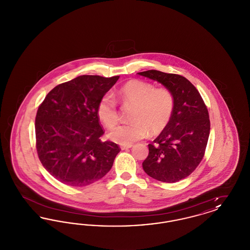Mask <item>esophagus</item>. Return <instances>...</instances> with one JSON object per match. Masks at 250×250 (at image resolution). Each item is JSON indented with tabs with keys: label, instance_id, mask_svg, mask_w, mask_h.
<instances>
[{
	"label": "esophagus",
	"instance_id": "34e87169",
	"mask_svg": "<svg viewBox=\"0 0 250 250\" xmlns=\"http://www.w3.org/2000/svg\"><path fill=\"white\" fill-rule=\"evenodd\" d=\"M132 146H133L132 144H128V145H122V146H121V149H122V150H127V149L131 148Z\"/></svg>",
	"mask_w": 250,
	"mask_h": 250
}]
</instances>
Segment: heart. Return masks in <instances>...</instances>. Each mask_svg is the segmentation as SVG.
I'll use <instances>...</instances> for the list:
<instances>
[{"instance_id":"heart-1","label":"heart","mask_w":250,"mask_h":250,"mask_svg":"<svg viewBox=\"0 0 250 250\" xmlns=\"http://www.w3.org/2000/svg\"><path fill=\"white\" fill-rule=\"evenodd\" d=\"M124 105L132 106L131 123L121 125L109 132V138L122 145H128L145 138L157 135L166 129L174 109V96L165 87L155 88L153 84L132 80L117 92ZM96 112L107 128L113 127L119 119L117 104L113 96L105 94L99 99Z\"/></svg>"}]
</instances>
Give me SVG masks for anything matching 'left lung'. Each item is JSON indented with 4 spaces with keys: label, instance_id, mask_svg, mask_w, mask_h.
<instances>
[{
    "label": "left lung",
    "instance_id": "obj_1",
    "mask_svg": "<svg viewBox=\"0 0 250 250\" xmlns=\"http://www.w3.org/2000/svg\"><path fill=\"white\" fill-rule=\"evenodd\" d=\"M139 75L163 84L174 96V109L166 129L151 144L144 171L164 183L189 176L204 156L210 134L207 107L196 87L183 76L158 70Z\"/></svg>",
    "mask_w": 250,
    "mask_h": 250
}]
</instances>
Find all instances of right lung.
<instances>
[{"instance_id":"1","label":"right lung","mask_w":250,"mask_h":250,"mask_svg":"<svg viewBox=\"0 0 250 250\" xmlns=\"http://www.w3.org/2000/svg\"><path fill=\"white\" fill-rule=\"evenodd\" d=\"M119 76L83 75L54 87L38 107L36 146L43 167L59 182L85 187L103 178L121 151L104 135L96 107Z\"/></svg>"}]
</instances>
